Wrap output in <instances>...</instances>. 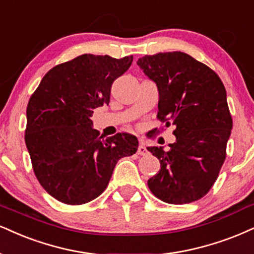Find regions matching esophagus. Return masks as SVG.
<instances>
[{
	"label": "esophagus",
	"mask_w": 254,
	"mask_h": 254,
	"mask_svg": "<svg viewBox=\"0 0 254 254\" xmlns=\"http://www.w3.org/2000/svg\"><path fill=\"white\" fill-rule=\"evenodd\" d=\"M147 153H148V151H147V148H146L145 143H143V142H140L139 148H137V154H140V155H146Z\"/></svg>",
	"instance_id": "obj_1"
}]
</instances>
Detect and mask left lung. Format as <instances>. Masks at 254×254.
Listing matches in <instances>:
<instances>
[{
    "label": "left lung",
    "instance_id": "obj_1",
    "mask_svg": "<svg viewBox=\"0 0 254 254\" xmlns=\"http://www.w3.org/2000/svg\"><path fill=\"white\" fill-rule=\"evenodd\" d=\"M159 92L158 118L174 125L170 149L148 147L161 170L148 180L156 198L168 203L201 199L217 180L232 129L227 95L220 77L181 52L158 53L137 60Z\"/></svg>",
    "mask_w": 254,
    "mask_h": 254
}]
</instances>
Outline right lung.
Listing matches in <instances>:
<instances>
[{
	"instance_id": "obj_1",
	"label": "right lung",
	"mask_w": 254,
	"mask_h": 254,
	"mask_svg": "<svg viewBox=\"0 0 254 254\" xmlns=\"http://www.w3.org/2000/svg\"><path fill=\"white\" fill-rule=\"evenodd\" d=\"M132 62L133 56L80 55L52 68L31 95L24 140L37 180L59 201L82 205L98 198L117 162L137 151L132 134L103 140L90 119L108 105L113 82Z\"/></svg>"
}]
</instances>
